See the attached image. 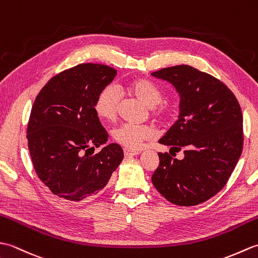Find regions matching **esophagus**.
Listing matches in <instances>:
<instances>
[{
    "mask_svg": "<svg viewBox=\"0 0 258 258\" xmlns=\"http://www.w3.org/2000/svg\"><path fill=\"white\" fill-rule=\"evenodd\" d=\"M140 151H133V150H128V149H124V155L125 156H134V155H139Z\"/></svg>",
    "mask_w": 258,
    "mask_h": 258,
    "instance_id": "esophagus-1",
    "label": "esophagus"
}]
</instances>
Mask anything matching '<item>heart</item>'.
<instances>
[{
    "label": "heart",
    "instance_id": "obj_1",
    "mask_svg": "<svg viewBox=\"0 0 258 258\" xmlns=\"http://www.w3.org/2000/svg\"><path fill=\"white\" fill-rule=\"evenodd\" d=\"M130 91L140 98L147 107L151 108L153 116L160 120H168L173 117L175 108L169 104L163 103L162 91L152 82L139 79L131 82ZM120 93L115 85L111 84L104 87L98 93L94 103V111L102 119L112 120L116 116ZM112 138L117 144L128 150L139 149L144 141L154 138V128L150 125H138L124 123L113 130Z\"/></svg>",
    "mask_w": 258,
    "mask_h": 258
}]
</instances>
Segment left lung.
<instances>
[{
    "label": "left lung",
    "instance_id": "1",
    "mask_svg": "<svg viewBox=\"0 0 258 258\" xmlns=\"http://www.w3.org/2000/svg\"><path fill=\"white\" fill-rule=\"evenodd\" d=\"M173 84L180 96L178 119L158 141L169 153H158L152 183L179 206H195L216 195L234 171L243 150V115L237 98L214 76L189 65L153 72ZM176 155V154H175Z\"/></svg>",
    "mask_w": 258,
    "mask_h": 258
}]
</instances>
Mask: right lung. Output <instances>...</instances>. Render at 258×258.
I'll return each instance as SVG.
<instances>
[{
    "instance_id": "1",
    "label": "right lung",
    "mask_w": 258,
    "mask_h": 258,
    "mask_svg": "<svg viewBox=\"0 0 258 258\" xmlns=\"http://www.w3.org/2000/svg\"><path fill=\"white\" fill-rule=\"evenodd\" d=\"M115 75L107 65L79 64L53 76L33 103L27 146L37 176L58 197L80 202L96 195L123 160L116 143L93 155L108 139L94 103Z\"/></svg>"
}]
</instances>
